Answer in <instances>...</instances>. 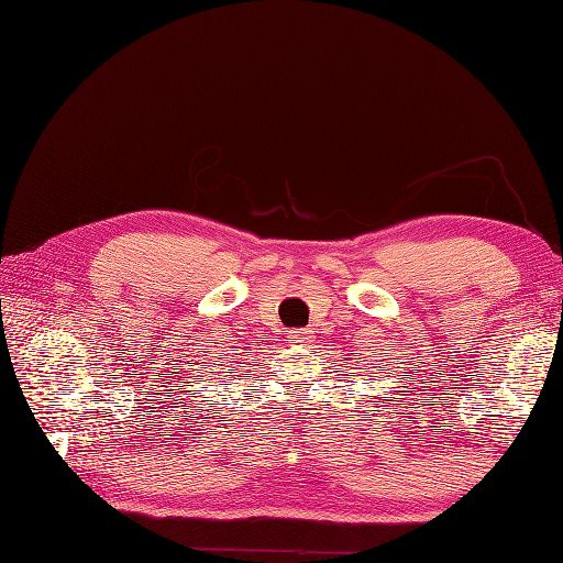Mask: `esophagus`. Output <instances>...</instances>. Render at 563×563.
Returning a JSON list of instances; mask_svg holds the SVG:
<instances>
[{
	"label": "esophagus",
	"instance_id": "1",
	"mask_svg": "<svg viewBox=\"0 0 563 563\" xmlns=\"http://www.w3.org/2000/svg\"><path fill=\"white\" fill-rule=\"evenodd\" d=\"M305 333H308V331H302V329H296V331H294V338H305Z\"/></svg>",
	"mask_w": 563,
	"mask_h": 563
}]
</instances>
